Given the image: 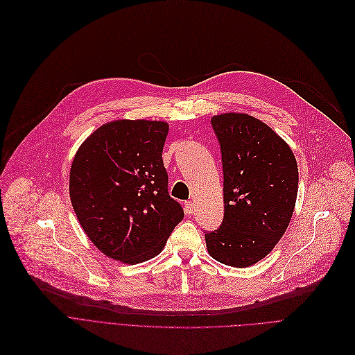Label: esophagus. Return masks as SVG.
<instances>
[{"mask_svg": "<svg viewBox=\"0 0 355 355\" xmlns=\"http://www.w3.org/2000/svg\"><path fill=\"white\" fill-rule=\"evenodd\" d=\"M193 208H195V205H193L192 200H187V202H184V212H187L188 215H192V214H193Z\"/></svg>", "mask_w": 355, "mask_h": 355, "instance_id": "esophagus-1", "label": "esophagus"}]
</instances>
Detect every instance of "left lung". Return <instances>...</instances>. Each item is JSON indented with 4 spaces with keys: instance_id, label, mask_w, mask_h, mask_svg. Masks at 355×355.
<instances>
[{
    "instance_id": "1",
    "label": "left lung",
    "mask_w": 355,
    "mask_h": 355,
    "mask_svg": "<svg viewBox=\"0 0 355 355\" xmlns=\"http://www.w3.org/2000/svg\"><path fill=\"white\" fill-rule=\"evenodd\" d=\"M221 148L224 218L205 231L208 252L231 267L264 259L288 228L297 196L291 147L254 116L224 114L211 120Z\"/></svg>"
}]
</instances>
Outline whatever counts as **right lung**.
<instances>
[{
    "mask_svg": "<svg viewBox=\"0 0 355 355\" xmlns=\"http://www.w3.org/2000/svg\"><path fill=\"white\" fill-rule=\"evenodd\" d=\"M167 132L162 121H112L92 132L73 159L75 214L95 247L114 260L136 264L157 256L183 219L162 159Z\"/></svg>",
    "mask_w": 355,
    "mask_h": 355,
    "instance_id": "right-lung-1",
    "label": "right lung"
}]
</instances>
